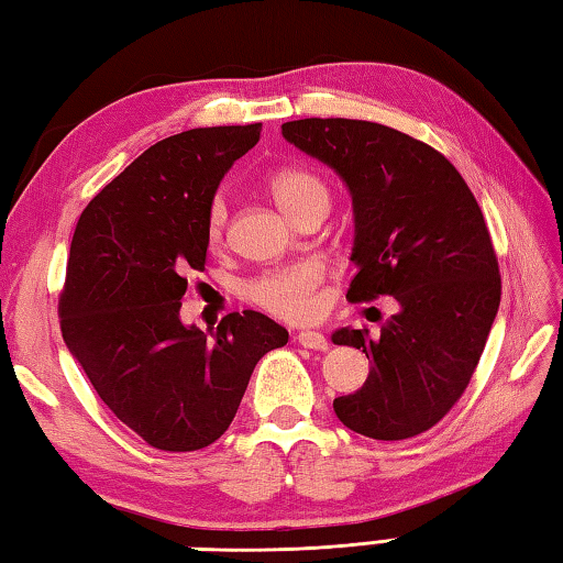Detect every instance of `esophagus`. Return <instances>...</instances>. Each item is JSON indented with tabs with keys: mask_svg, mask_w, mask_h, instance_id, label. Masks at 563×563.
I'll list each match as a JSON object with an SVG mask.
<instances>
[{
	"mask_svg": "<svg viewBox=\"0 0 563 563\" xmlns=\"http://www.w3.org/2000/svg\"><path fill=\"white\" fill-rule=\"evenodd\" d=\"M302 346H308V350L314 352H324L330 350V342H327V336L322 332H314V330H302L298 336H295Z\"/></svg>",
	"mask_w": 563,
	"mask_h": 563,
	"instance_id": "1",
	"label": "esophagus"
}]
</instances>
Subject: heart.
<instances>
[{
    "instance_id": "obj_1",
    "label": "heart",
    "mask_w": 563,
    "mask_h": 563,
    "mask_svg": "<svg viewBox=\"0 0 563 563\" xmlns=\"http://www.w3.org/2000/svg\"><path fill=\"white\" fill-rule=\"evenodd\" d=\"M273 199L295 221L312 203H330V191L324 181L305 169H280L268 181ZM227 201L217 197L207 213V231L211 241H219L227 227ZM324 280V268L317 261H300L285 268L271 271L251 283L249 295L263 310L283 317V320H310L320 308L317 290Z\"/></svg>"
}]
</instances>
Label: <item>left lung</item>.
<instances>
[{
    "label": "left lung",
    "mask_w": 563,
    "mask_h": 563,
    "mask_svg": "<svg viewBox=\"0 0 563 563\" xmlns=\"http://www.w3.org/2000/svg\"><path fill=\"white\" fill-rule=\"evenodd\" d=\"M283 137L350 189L356 275L346 298L398 302L379 334L334 330V344L372 360L360 391L334 398V413L374 441L423 433L463 396L499 310L483 211L441 152L379 122L305 118L285 122Z\"/></svg>",
    "instance_id": "obj_1"
}]
</instances>
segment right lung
I'll list each match as a JSON object with an SVG mask.
<instances>
[{"mask_svg":"<svg viewBox=\"0 0 563 563\" xmlns=\"http://www.w3.org/2000/svg\"><path fill=\"white\" fill-rule=\"evenodd\" d=\"M258 140L261 122L159 140L88 203L70 241L64 342L110 411L159 451L219 441L261 356L288 344L253 310L217 332L179 320L184 275L207 263L213 194Z\"/></svg>","mask_w":563,"mask_h":563,"instance_id":"right-lung-1","label":"right lung"}]
</instances>
